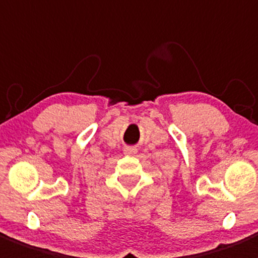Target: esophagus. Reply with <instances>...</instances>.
Segmentation results:
<instances>
[{"mask_svg": "<svg viewBox=\"0 0 258 258\" xmlns=\"http://www.w3.org/2000/svg\"><path fill=\"white\" fill-rule=\"evenodd\" d=\"M137 152V148L135 146H128V147L124 148V153L126 155H134V153Z\"/></svg>", "mask_w": 258, "mask_h": 258, "instance_id": "34e87169", "label": "esophagus"}]
</instances>
